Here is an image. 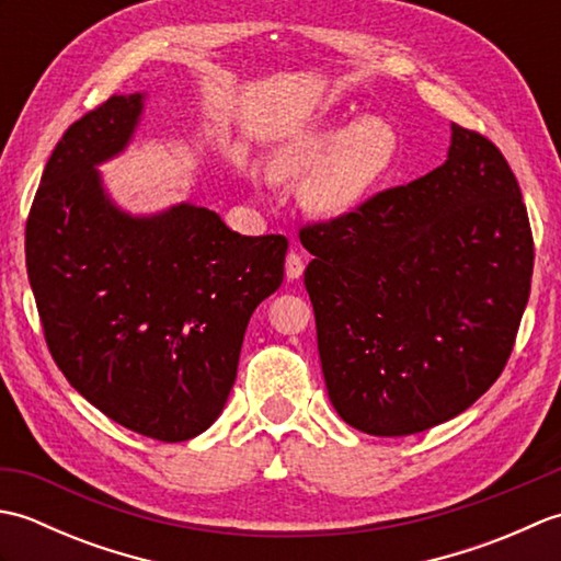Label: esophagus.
<instances>
[{"instance_id":"obj_1","label":"esophagus","mask_w":561,"mask_h":561,"mask_svg":"<svg viewBox=\"0 0 561 561\" xmlns=\"http://www.w3.org/2000/svg\"><path fill=\"white\" fill-rule=\"evenodd\" d=\"M304 274V257L299 253H291L287 255V279L289 282H296Z\"/></svg>"}]
</instances>
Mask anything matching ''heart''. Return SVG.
<instances>
[{"instance_id": "b5f03b06", "label": "heart", "mask_w": 561, "mask_h": 561, "mask_svg": "<svg viewBox=\"0 0 561 561\" xmlns=\"http://www.w3.org/2000/svg\"><path fill=\"white\" fill-rule=\"evenodd\" d=\"M392 153V127L383 117L364 115L350 127L320 125L287 139L272 153L270 169L279 181H301L313 170L301 190L304 205L323 217H337L359 205L386 173Z\"/></svg>"}]
</instances>
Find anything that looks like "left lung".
I'll return each instance as SVG.
<instances>
[{
    "instance_id": "8db88e82",
    "label": "left lung",
    "mask_w": 561,
    "mask_h": 561,
    "mask_svg": "<svg viewBox=\"0 0 561 561\" xmlns=\"http://www.w3.org/2000/svg\"><path fill=\"white\" fill-rule=\"evenodd\" d=\"M332 408L371 436L465 412L502 376L526 311L533 233L514 171L450 125L448 159L299 233Z\"/></svg>"
}]
</instances>
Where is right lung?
<instances>
[{
	"mask_svg": "<svg viewBox=\"0 0 561 561\" xmlns=\"http://www.w3.org/2000/svg\"><path fill=\"white\" fill-rule=\"evenodd\" d=\"M145 93L71 125L26 221V267L47 350L79 396L141 436L205 432L233 388L248 320L284 279V236H241L181 202L123 211L96 165L133 139Z\"/></svg>",
	"mask_w": 561,
	"mask_h": 561,
	"instance_id": "right-lung-1",
	"label": "right lung"
}]
</instances>
